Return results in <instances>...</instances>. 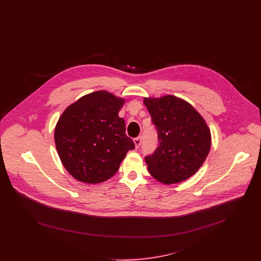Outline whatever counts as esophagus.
<instances>
[{"label": "esophagus", "instance_id": "obj_1", "mask_svg": "<svg viewBox=\"0 0 261 261\" xmlns=\"http://www.w3.org/2000/svg\"><path fill=\"white\" fill-rule=\"evenodd\" d=\"M141 143H142V137H137V138H135V139H134V144H135L136 148H139V147H140Z\"/></svg>", "mask_w": 261, "mask_h": 261}]
</instances>
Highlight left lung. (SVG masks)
Returning a JSON list of instances; mask_svg holds the SVG:
<instances>
[{"label": "left lung", "instance_id": "1", "mask_svg": "<svg viewBox=\"0 0 261 261\" xmlns=\"http://www.w3.org/2000/svg\"><path fill=\"white\" fill-rule=\"evenodd\" d=\"M159 147L145 156L150 175L163 184H175L193 176L205 161L211 136L204 119L189 102L175 96L145 98Z\"/></svg>", "mask_w": 261, "mask_h": 261}]
</instances>
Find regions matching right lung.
Segmentation results:
<instances>
[{"instance_id": "right-lung-1", "label": "right lung", "mask_w": 261, "mask_h": 261, "mask_svg": "<svg viewBox=\"0 0 261 261\" xmlns=\"http://www.w3.org/2000/svg\"><path fill=\"white\" fill-rule=\"evenodd\" d=\"M124 99L98 91L70 105L55 129V143L65 169L75 179L96 184L117 172L134 142L118 116Z\"/></svg>"}]
</instances>
